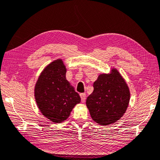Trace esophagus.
Wrapping results in <instances>:
<instances>
[{
  "label": "esophagus",
  "instance_id": "esophagus-1",
  "mask_svg": "<svg viewBox=\"0 0 160 160\" xmlns=\"http://www.w3.org/2000/svg\"><path fill=\"white\" fill-rule=\"evenodd\" d=\"M80 98H81V101L82 102H85V99H86V93H81L80 94Z\"/></svg>",
  "mask_w": 160,
  "mask_h": 160
}]
</instances>
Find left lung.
Listing matches in <instances>:
<instances>
[{
	"label": "left lung",
	"instance_id": "obj_1",
	"mask_svg": "<svg viewBox=\"0 0 160 160\" xmlns=\"http://www.w3.org/2000/svg\"><path fill=\"white\" fill-rule=\"evenodd\" d=\"M101 74L93 83V92L86 104L92 119L102 126L118 121L126 112L130 101V91L117 70Z\"/></svg>",
	"mask_w": 160,
	"mask_h": 160
}]
</instances>
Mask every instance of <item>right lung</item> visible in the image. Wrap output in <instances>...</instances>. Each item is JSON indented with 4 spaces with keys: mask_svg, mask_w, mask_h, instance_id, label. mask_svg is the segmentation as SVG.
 Returning a JSON list of instances; mask_svg holds the SVG:
<instances>
[{
    "mask_svg": "<svg viewBox=\"0 0 160 160\" xmlns=\"http://www.w3.org/2000/svg\"><path fill=\"white\" fill-rule=\"evenodd\" d=\"M34 96L41 112L55 123L67 119L81 100L66 79V68L61 59L52 62L41 73Z\"/></svg>",
    "mask_w": 160,
    "mask_h": 160,
    "instance_id": "right-lung-1",
    "label": "right lung"
}]
</instances>
